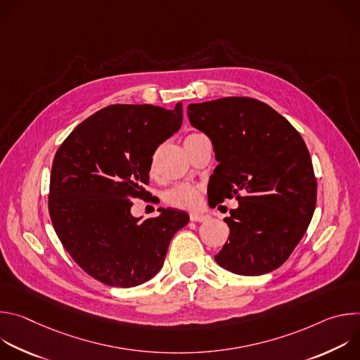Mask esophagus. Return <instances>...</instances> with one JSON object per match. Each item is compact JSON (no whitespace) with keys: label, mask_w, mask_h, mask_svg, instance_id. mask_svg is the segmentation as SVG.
<instances>
[{"label":"esophagus","mask_w":360,"mask_h":360,"mask_svg":"<svg viewBox=\"0 0 360 360\" xmlns=\"http://www.w3.org/2000/svg\"><path fill=\"white\" fill-rule=\"evenodd\" d=\"M189 218H191V221H192V222H205V221H208V219H210V217H208V215L196 214V212L191 214V215H189Z\"/></svg>","instance_id":"obj_1"}]
</instances>
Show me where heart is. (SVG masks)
Returning a JSON list of instances; mask_svg holds the SVG:
<instances>
[{"label": "heart", "mask_w": 360, "mask_h": 360, "mask_svg": "<svg viewBox=\"0 0 360 360\" xmlns=\"http://www.w3.org/2000/svg\"><path fill=\"white\" fill-rule=\"evenodd\" d=\"M195 135V134H191ZM188 135V136H191ZM165 202L174 208L193 211L200 207L202 192L199 186L191 184H178L165 192Z\"/></svg>", "instance_id": "b5f03b06"}]
</instances>
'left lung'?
<instances>
[{
	"instance_id": "left-lung-1",
	"label": "left lung",
	"mask_w": 360,
	"mask_h": 360,
	"mask_svg": "<svg viewBox=\"0 0 360 360\" xmlns=\"http://www.w3.org/2000/svg\"><path fill=\"white\" fill-rule=\"evenodd\" d=\"M192 127L207 134L219 165L210 179L214 207L235 198L229 236L215 261L256 276L283 265L316 207V178L300 134L265 102L226 96L189 104Z\"/></svg>"
}]
</instances>
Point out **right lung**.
I'll use <instances>...</instances> for the list:
<instances>
[{"label": "right lung", "instance_id": "1", "mask_svg": "<svg viewBox=\"0 0 360 360\" xmlns=\"http://www.w3.org/2000/svg\"><path fill=\"white\" fill-rule=\"evenodd\" d=\"M182 125V104H115L81 122L51 169L48 211L71 258L94 279L117 288L149 281L162 268L174 235L189 217L162 210L134 218L132 199L149 192L152 155Z\"/></svg>", "mask_w": 360, "mask_h": 360}]
</instances>
